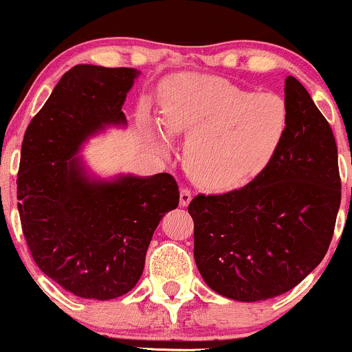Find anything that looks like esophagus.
I'll return each mask as SVG.
<instances>
[{"instance_id": "obj_1", "label": "esophagus", "mask_w": 352, "mask_h": 352, "mask_svg": "<svg viewBox=\"0 0 352 352\" xmlns=\"http://www.w3.org/2000/svg\"><path fill=\"white\" fill-rule=\"evenodd\" d=\"M192 200V193H190L188 188H182L180 190V207H187Z\"/></svg>"}]
</instances>
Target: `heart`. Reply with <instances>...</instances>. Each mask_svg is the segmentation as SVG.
I'll return each mask as SVG.
<instances>
[{"label":"heart","instance_id":"1","mask_svg":"<svg viewBox=\"0 0 352 352\" xmlns=\"http://www.w3.org/2000/svg\"><path fill=\"white\" fill-rule=\"evenodd\" d=\"M162 122L184 137L188 177L208 192L238 190L272 164L288 127V107L278 94L238 87L217 76H182L164 89ZM160 148L168 139L159 129Z\"/></svg>","mask_w":352,"mask_h":352}]
</instances>
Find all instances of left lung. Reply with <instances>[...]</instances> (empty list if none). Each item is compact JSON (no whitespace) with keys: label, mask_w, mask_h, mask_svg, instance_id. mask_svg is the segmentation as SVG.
I'll return each mask as SVG.
<instances>
[{"label":"left lung","mask_w":352,"mask_h":352,"mask_svg":"<svg viewBox=\"0 0 352 352\" xmlns=\"http://www.w3.org/2000/svg\"><path fill=\"white\" fill-rule=\"evenodd\" d=\"M285 139L263 173L188 205L197 268L230 300L253 302L293 289L321 263L334 233L341 179L333 131L293 76L285 80Z\"/></svg>","instance_id":"8db88e82"}]
</instances>
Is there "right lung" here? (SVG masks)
<instances>
[{"label": "right lung", "mask_w": 352, "mask_h": 352, "mask_svg": "<svg viewBox=\"0 0 352 352\" xmlns=\"http://www.w3.org/2000/svg\"><path fill=\"white\" fill-rule=\"evenodd\" d=\"M139 74L74 66L23 139L16 184L26 243L46 276L87 300H114L134 288L160 218L179 205L170 173L92 179L78 155L91 135L127 124L122 106Z\"/></svg>", "instance_id": "right-lung-1"}]
</instances>
